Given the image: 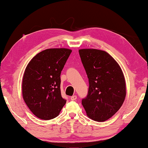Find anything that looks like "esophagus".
I'll list each match as a JSON object with an SVG mask.
<instances>
[{
  "mask_svg": "<svg viewBox=\"0 0 148 148\" xmlns=\"http://www.w3.org/2000/svg\"><path fill=\"white\" fill-rule=\"evenodd\" d=\"M77 96H75V95H74V96H73L71 97L70 99H71V100L74 101V100H77Z\"/></svg>",
  "mask_w": 148,
  "mask_h": 148,
  "instance_id": "esophagus-1",
  "label": "esophagus"
}]
</instances>
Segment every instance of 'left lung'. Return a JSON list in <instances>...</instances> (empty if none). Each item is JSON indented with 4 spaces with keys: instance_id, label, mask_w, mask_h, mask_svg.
<instances>
[{
    "instance_id": "8db88e82",
    "label": "left lung",
    "mask_w": 148,
    "mask_h": 148,
    "mask_svg": "<svg viewBox=\"0 0 148 148\" xmlns=\"http://www.w3.org/2000/svg\"><path fill=\"white\" fill-rule=\"evenodd\" d=\"M79 53L89 81L88 93L82 99V105L89 118L103 122L111 118L124 102V75L116 60L106 52L81 49Z\"/></svg>"
}]
</instances>
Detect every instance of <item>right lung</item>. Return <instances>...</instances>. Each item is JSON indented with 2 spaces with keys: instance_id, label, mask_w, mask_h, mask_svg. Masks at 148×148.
<instances>
[{
  "instance_id": "add662e5",
  "label": "right lung",
  "mask_w": 148,
  "mask_h": 148,
  "mask_svg": "<svg viewBox=\"0 0 148 148\" xmlns=\"http://www.w3.org/2000/svg\"><path fill=\"white\" fill-rule=\"evenodd\" d=\"M72 50L50 48L36 54L26 66L23 98L38 118L50 120L59 114L66 100L60 93V73Z\"/></svg>"
}]
</instances>
